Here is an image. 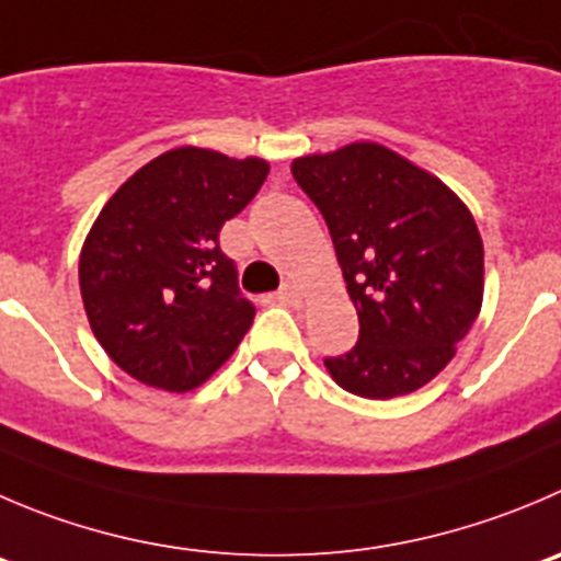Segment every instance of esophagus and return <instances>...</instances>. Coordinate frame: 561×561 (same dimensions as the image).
Wrapping results in <instances>:
<instances>
[{
    "label": "esophagus",
    "instance_id": "esophagus-1",
    "mask_svg": "<svg viewBox=\"0 0 561 561\" xmlns=\"http://www.w3.org/2000/svg\"><path fill=\"white\" fill-rule=\"evenodd\" d=\"M277 300L284 302V306L297 308V306H302L306 295H302V289L295 284V280H286V284L280 286V291H277Z\"/></svg>",
    "mask_w": 561,
    "mask_h": 561
}]
</instances>
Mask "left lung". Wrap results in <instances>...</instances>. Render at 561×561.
<instances>
[{"label": "left lung", "instance_id": "1", "mask_svg": "<svg viewBox=\"0 0 561 561\" xmlns=\"http://www.w3.org/2000/svg\"><path fill=\"white\" fill-rule=\"evenodd\" d=\"M333 237L360 339L324 357L344 391L393 399L435 380L482 311L484 248L451 186L380 142L291 162Z\"/></svg>", "mask_w": 561, "mask_h": 561}]
</instances>
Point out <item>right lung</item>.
<instances>
[{"instance_id":"obj_1","label":"right lung","mask_w":561,"mask_h":561,"mask_svg":"<svg viewBox=\"0 0 561 561\" xmlns=\"http://www.w3.org/2000/svg\"><path fill=\"white\" fill-rule=\"evenodd\" d=\"M270 173L261 157L211 148L159 153L117 186L84 237L79 289L93 335L142 386H204L244 339L253 306L220 250V228Z\"/></svg>"}]
</instances>
